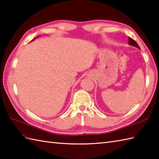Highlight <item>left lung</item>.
<instances>
[{
  "label": "left lung",
  "instance_id": "obj_1",
  "mask_svg": "<svg viewBox=\"0 0 159 159\" xmlns=\"http://www.w3.org/2000/svg\"><path fill=\"white\" fill-rule=\"evenodd\" d=\"M128 44L130 45V46H135L137 48H138L139 49H140L139 45L137 44V43L134 41V39H133L130 38H128Z\"/></svg>",
  "mask_w": 159,
  "mask_h": 159
}]
</instances>
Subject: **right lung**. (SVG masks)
Returning <instances> with one entry per match:
<instances>
[{
	"instance_id": "1",
	"label": "right lung",
	"mask_w": 159,
	"mask_h": 159,
	"mask_svg": "<svg viewBox=\"0 0 159 159\" xmlns=\"http://www.w3.org/2000/svg\"><path fill=\"white\" fill-rule=\"evenodd\" d=\"M33 39V40H34V39ZM33 40H32V41H33Z\"/></svg>"
}]
</instances>
